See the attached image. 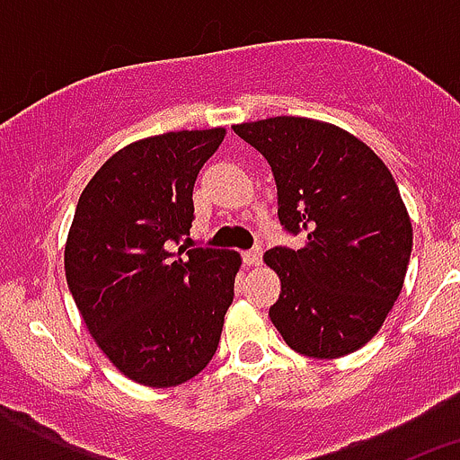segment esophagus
Here are the masks:
<instances>
[{
	"label": "esophagus",
	"instance_id": "34e87169",
	"mask_svg": "<svg viewBox=\"0 0 460 460\" xmlns=\"http://www.w3.org/2000/svg\"><path fill=\"white\" fill-rule=\"evenodd\" d=\"M243 262L251 267H258L260 262H262V249H260V246H255V249L246 251V253H243Z\"/></svg>",
	"mask_w": 460,
	"mask_h": 460
}]
</instances>
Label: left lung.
<instances>
[{"label":"left lung","instance_id":"1","mask_svg":"<svg viewBox=\"0 0 460 460\" xmlns=\"http://www.w3.org/2000/svg\"><path fill=\"white\" fill-rule=\"evenodd\" d=\"M271 165L279 221L306 233L302 249L276 246L270 318L299 355L336 359L367 345L401 295L412 223L392 172L348 131L306 117L234 126Z\"/></svg>","mask_w":460,"mask_h":460}]
</instances>
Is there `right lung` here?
I'll return each mask as SVG.
<instances>
[{"label": "right lung", "mask_w": 460, "mask_h": 460, "mask_svg": "<svg viewBox=\"0 0 460 460\" xmlns=\"http://www.w3.org/2000/svg\"><path fill=\"white\" fill-rule=\"evenodd\" d=\"M223 136L226 128H209L131 142L84 186L68 230L64 270L89 334L147 387L198 376L233 304L237 251L181 243L198 172Z\"/></svg>", "instance_id": "add662e5"}]
</instances>
